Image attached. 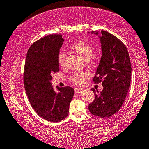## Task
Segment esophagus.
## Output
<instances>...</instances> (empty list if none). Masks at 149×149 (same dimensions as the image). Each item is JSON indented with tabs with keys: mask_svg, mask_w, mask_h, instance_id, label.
<instances>
[{
	"mask_svg": "<svg viewBox=\"0 0 149 149\" xmlns=\"http://www.w3.org/2000/svg\"><path fill=\"white\" fill-rule=\"evenodd\" d=\"M74 91H75V93H80L82 91V89L80 88H75Z\"/></svg>",
	"mask_w": 149,
	"mask_h": 149,
	"instance_id": "1",
	"label": "esophagus"
}]
</instances>
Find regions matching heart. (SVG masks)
Returning <instances> with one entry per match:
<instances>
[{"label":"heart","instance_id":"b5f03b06","mask_svg":"<svg viewBox=\"0 0 149 149\" xmlns=\"http://www.w3.org/2000/svg\"><path fill=\"white\" fill-rule=\"evenodd\" d=\"M71 49L81 57L82 60L85 62H88L92 58L94 54V49L93 47L88 43L82 41H77L71 46ZM66 55L63 52H59L58 54V63L61 67H63L65 65ZM88 75L85 72L74 73L71 77L70 80L73 83L77 84H82L85 81Z\"/></svg>","mask_w":149,"mask_h":149}]
</instances>
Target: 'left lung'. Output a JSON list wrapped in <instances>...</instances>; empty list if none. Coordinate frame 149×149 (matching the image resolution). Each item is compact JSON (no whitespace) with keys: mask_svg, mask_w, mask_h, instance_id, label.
<instances>
[{"mask_svg":"<svg viewBox=\"0 0 149 149\" xmlns=\"http://www.w3.org/2000/svg\"><path fill=\"white\" fill-rule=\"evenodd\" d=\"M91 33L98 36L102 51L93 81L102 82L103 89L98 95L95 94L88 110L95 116L109 117L119 111L129 89L132 68L129 52L125 45L108 32L101 31L100 35L98 31Z\"/></svg>","mask_w":149,"mask_h":149,"instance_id":"8db88e82","label":"left lung"}]
</instances>
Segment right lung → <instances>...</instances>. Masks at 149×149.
I'll list each match as a JSON object with an SVG mask.
<instances>
[{"label": "right lung", "instance_id": "right-lung-1", "mask_svg": "<svg viewBox=\"0 0 149 149\" xmlns=\"http://www.w3.org/2000/svg\"><path fill=\"white\" fill-rule=\"evenodd\" d=\"M61 35L45 36L33 43L26 54L24 84L31 106L47 121L57 123L67 117L74 96L72 87L52 86V74L58 72V54L63 43Z\"/></svg>", "mask_w": 149, "mask_h": 149}]
</instances>
